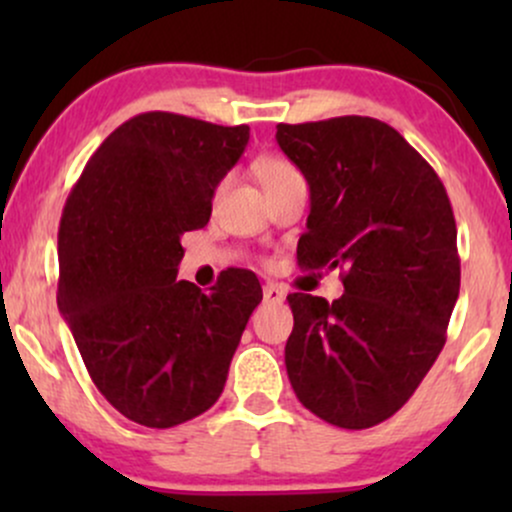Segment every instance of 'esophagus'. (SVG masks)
<instances>
[{
  "mask_svg": "<svg viewBox=\"0 0 512 512\" xmlns=\"http://www.w3.org/2000/svg\"><path fill=\"white\" fill-rule=\"evenodd\" d=\"M262 296H264V303H274L276 305V303H284L286 293L279 284H264Z\"/></svg>",
  "mask_w": 512,
  "mask_h": 512,
  "instance_id": "34e87169",
  "label": "esophagus"
}]
</instances>
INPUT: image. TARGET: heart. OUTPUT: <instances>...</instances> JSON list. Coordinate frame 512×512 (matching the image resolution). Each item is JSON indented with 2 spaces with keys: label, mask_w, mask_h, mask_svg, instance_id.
<instances>
[{
  "label": "heart",
  "mask_w": 512,
  "mask_h": 512,
  "mask_svg": "<svg viewBox=\"0 0 512 512\" xmlns=\"http://www.w3.org/2000/svg\"><path fill=\"white\" fill-rule=\"evenodd\" d=\"M257 173H260L262 185L267 187V185H274V182H279V180L289 178V175L298 173V170L293 168L289 161H284V158H274V156H269V158H262L260 166H257Z\"/></svg>",
  "instance_id": "1"
}]
</instances>
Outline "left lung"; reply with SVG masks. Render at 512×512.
<instances>
[{"instance_id":"obj_1","label":"left lung","mask_w":512,"mask_h":512,"mask_svg":"<svg viewBox=\"0 0 512 512\" xmlns=\"http://www.w3.org/2000/svg\"><path fill=\"white\" fill-rule=\"evenodd\" d=\"M310 187L305 269L344 267V296L291 293L286 373L305 409L370 428L407 404L445 344L460 296L448 192L407 139L373 117L276 125Z\"/></svg>"}]
</instances>
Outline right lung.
I'll list each match as a JSON object with an SVG mask.
<instances>
[{
  "mask_svg": "<svg viewBox=\"0 0 512 512\" xmlns=\"http://www.w3.org/2000/svg\"><path fill=\"white\" fill-rule=\"evenodd\" d=\"M248 139V125L142 113L98 146L64 204L57 305L91 380L134 424L207 411L262 301L248 269H228L211 293L175 279L182 233L207 226Z\"/></svg>",
  "mask_w": 512,
  "mask_h": 512,
  "instance_id": "right-lung-1",
  "label": "right lung"
}]
</instances>
